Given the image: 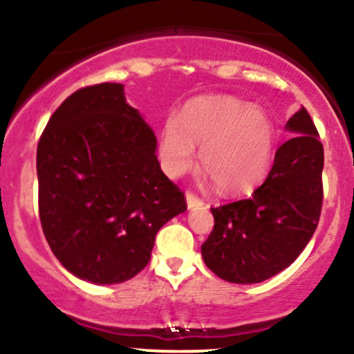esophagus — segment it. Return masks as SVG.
Instances as JSON below:
<instances>
[{
	"label": "esophagus",
	"instance_id": "34e87169",
	"mask_svg": "<svg viewBox=\"0 0 354 354\" xmlns=\"http://www.w3.org/2000/svg\"><path fill=\"white\" fill-rule=\"evenodd\" d=\"M186 205H188V209H193V208H200L203 206V201L200 200L198 196H194L193 193H186Z\"/></svg>",
	"mask_w": 354,
	"mask_h": 354
}]
</instances>
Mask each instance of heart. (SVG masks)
Wrapping results in <instances>:
<instances>
[{
  "label": "heart",
  "instance_id": "heart-1",
  "mask_svg": "<svg viewBox=\"0 0 354 354\" xmlns=\"http://www.w3.org/2000/svg\"><path fill=\"white\" fill-rule=\"evenodd\" d=\"M201 146V169L221 193H241L265 176L274 126L263 109L231 96H203L169 118L160 141L161 166L171 178L189 171Z\"/></svg>",
  "mask_w": 354,
  "mask_h": 354
}]
</instances>
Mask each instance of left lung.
I'll return each instance as SVG.
<instances>
[{"label": "left lung", "mask_w": 354, "mask_h": 354, "mask_svg": "<svg viewBox=\"0 0 354 354\" xmlns=\"http://www.w3.org/2000/svg\"><path fill=\"white\" fill-rule=\"evenodd\" d=\"M293 138L278 148L266 180L248 200L213 208L201 245L205 265L228 283H261L298 258L318 226L323 145L303 106L288 120Z\"/></svg>", "instance_id": "left-lung-1"}]
</instances>
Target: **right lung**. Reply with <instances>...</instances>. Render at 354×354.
<instances>
[{
  "label": "right lung",
  "mask_w": 354,
  "mask_h": 354,
  "mask_svg": "<svg viewBox=\"0 0 354 354\" xmlns=\"http://www.w3.org/2000/svg\"><path fill=\"white\" fill-rule=\"evenodd\" d=\"M156 148L121 83L81 88L53 113L36 153L39 219L51 251L76 278L131 279L148 265L161 226L186 211Z\"/></svg>",
  "instance_id": "right-lung-1"
}]
</instances>
